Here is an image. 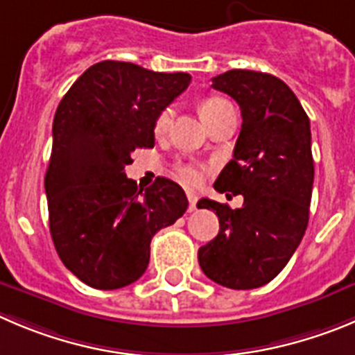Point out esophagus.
<instances>
[{
	"instance_id": "1",
	"label": "esophagus",
	"mask_w": 355,
	"mask_h": 355,
	"mask_svg": "<svg viewBox=\"0 0 355 355\" xmlns=\"http://www.w3.org/2000/svg\"><path fill=\"white\" fill-rule=\"evenodd\" d=\"M187 200H189V211L196 210L198 203V194L194 191H187Z\"/></svg>"
}]
</instances>
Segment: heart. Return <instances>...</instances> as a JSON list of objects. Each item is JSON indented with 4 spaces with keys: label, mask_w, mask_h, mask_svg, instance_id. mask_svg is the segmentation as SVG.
Here are the masks:
<instances>
[{
    "label": "heart",
    "mask_w": 355,
    "mask_h": 355,
    "mask_svg": "<svg viewBox=\"0 0 355 355\" xmlns=\"http://www.w3.org/2000/svg\"><path fill=\"white\" fill-rule=\"evenodd\" d=\"M231 108L230 103L226 99L218 98V96H210V98H205L203 101L200 103V114L203 117V121L207 122V125H210L218 115L223 114L224 110ZM171 119H173V108L166 107L162 108L154 119V132L157 137L164 135V132L170 129ZM205 168L200 166V164H191V162H180L177 166V175L180 177L182 182L189 185H196L200 184L201 178H203Z\"/></svg>",
    "instance_id": "b5f03b06"
}]
</instances>
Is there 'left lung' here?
I'll return each mask as SVG.
<instances>
[{
  "label": "left lung",
  "instance_id": "1",
  "mask_svg": "<svg viewBox=\"0 0 355 355\" xmlns=\"http://www.w3.org/2000/svg\"><path fill=\"white\" fill-rule=\"evenodd\" d=\"M211 87L234 99L241 131L233 159L214 187L227 198L241 194L243 207L214 200L218 234L198 250L210 280L230 289H256L284 270L308 226L313 185L310 119L280 78L250 69H231L211 78Z\"/></svg>",
  "mask_w": 355,
  "mask_h": 355
}]
</instances>
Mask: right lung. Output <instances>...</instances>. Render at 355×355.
<instances>
[{
  "label": "right lung",
  "mask_w": 355,
  "mask_h": 355,
  "mask_svg": "<svg viewBox=\"0 0 355 355\" xmlns=\"http://www.w3.org/2000/svg\"><path fill=\"white\" fill-rule=\"evenodd\" d=\"M189 84V73L101 61L59 103L45 175L49 224L62 264L94 289L137 282L148 266L152 236L187 210L173 180L157 177L138 189L124 168L135 148L154 147L155 115Z\"/></svg>",
  "instance_id": "obj_1"
}]
</instances>
